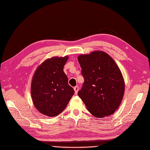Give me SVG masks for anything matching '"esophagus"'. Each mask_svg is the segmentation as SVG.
Listing matches in <instances>:
<instances>
[{
	"mask_svg": "<svg viewBox=\"0 0 150 150\" xmlns=\"http://www.w3.org/2000/svg\"><path fill=\"white\" fill-rule=\"evenodd\" d=\"M74 90L75 94H77V93H78V91H79V87H78V86H74Z\"/></svg>",
	"mask_w": 150,
	"mask_h": 150,
	"instance_id": "34e87169",
	"label": "esophagus"
}]
</instances>
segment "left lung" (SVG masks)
I'll use <instances>...</instances> for the list:
<instances>
[{
	"mask_svg": "<svg viewBox=\"0 0 150 150\" xmlns=\"http://www.w3.org/2000/svg\"><path fill=\"white\" fill-rule=\"evenodd\" d=\"M84 83L78 94L93 115L102 118L118 108L125 92L121 72L106 52L94 51L78 56Z\"/></svg>",
	"mask_w": 150,
	"mask_h": 150,
	"instance_id": "left-lung-1",
	"label": "left lung"
}]
</instances>
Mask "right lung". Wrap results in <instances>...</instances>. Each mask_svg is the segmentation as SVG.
<instances>
[{
	"mask_svg": "<svg viewBox=\"0 0 150 150\" xmlns=\"http://www.w3.org/2000/svg\"><path fill=\"white\" fill-rule=\"evenodd\" d=\"M68 56L47 59L40 65L31 83L33 101L38 110L54 117L64 110L74 91L68 83L64 67Z\"/></svg>",
	"mask_w": 150,
	"mask_h": 150,
	"instance_id": "right-lung-1",
	"label": "right lung"
}]
</instances>
